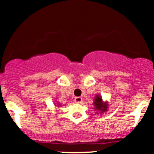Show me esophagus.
I'll use <instances>...</instances> for the list:
<instances>
[{"label":"esophagus","mask_w":154,"mask_h":154,"mask_svg":"<svg viewBox=\"0 0 154 154\" xmlns=\"http://www.w3.org/2000/svg\"><path fill=\"white\" fill-rule=\"evenodd\" d=\"M82 100V98L81 97H76L75 98V101L76 103H81V101Z\"/></svg>","instance_id":"esophagus-1"}]
</instances>
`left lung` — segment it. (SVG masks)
<instances>
[{
  "label": "left lung",
  "mask_w": 154,
  "mask_h": 154,
  "mask_svg": "<svg viewBox=\"0 0 154 154\" xmlns=\"http://www.w3.org/2000/svg\"><path fill=\"white\" fill-rule=\"evenodd\" d=\"M94 105L95 106V109L100 111H105L107 109V104L103 103L101 98H100V96H99V95H97L96 98H95Z\"/></svg>",
  "instance_id": "left-lung-1"
}]
</instances>
